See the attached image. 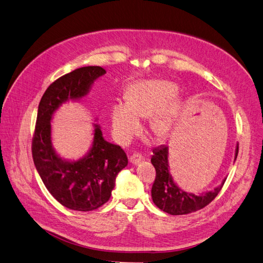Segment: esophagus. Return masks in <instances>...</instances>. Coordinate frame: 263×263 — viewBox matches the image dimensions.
<instances>
[{
	"instance_id": "obj_1",
	"label": "esophagus",
	"mask_w": 263,
	"mask_h": 263,
	"mask_svg": "<svg viewBox=\"0 0 263 263\" xmlns=\"http://www.w3.org/2000/svg\"><path fill=\"white\" fill-rule=\"evenodd\" d=\"M129 160H130V163H131L132 165H138V164H140V163L142 162V160H143V156H142L141 154H139V153H135V154H132V155L130 156Z\"/></svg>"
}]
</instances>
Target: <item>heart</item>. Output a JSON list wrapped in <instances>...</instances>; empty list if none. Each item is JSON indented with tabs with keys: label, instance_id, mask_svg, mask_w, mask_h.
I'll return each instance as SVG.
<instances>
[{
	"label": "heart",
	"instance_id": "obj_1",
	"mask_svg": "<svg viewBox=\"0 0 263 263\" xmlns=\"http://www.w3.org/2000/svg\"><path fill=\"white\" fill-rule=\"evenodd\" d=\"M176 87L166 81H140L132 84L126 98L118 100L111 109L110 123L115 139L129 143L142 130L141 117H151L152 129L165 135L172 130L176 106Z\"/></svg>",
	"mask_w": 263,
	"mask_h": 263
}]
</instances>
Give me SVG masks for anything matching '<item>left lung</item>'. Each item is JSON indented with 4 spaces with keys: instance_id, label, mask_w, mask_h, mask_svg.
Here are the masks:
<instances>
[{
    "instance_id": "8db88e82",
    "label": "left lung",
    "mask_w": 263,
    "mask_h": 263,
    "mask_svg": "<svg viewBox=\"0 0 263 263\" xmlns=\"http://www.w3.org/2000/svg\"><path fill=\"white\" fill-rule=\"evenodd\" d=\"M237 154H238V146L236 147L235 159ZM151 162L156 171V177L152 187V199L158 209L171 215L189 214L205 208L221 192L225 182L224 180L213 191L196 196L181 190L174 182L169 174L168 147L166 145H160L153 149Z\"/></svg>"
}]
</instances>
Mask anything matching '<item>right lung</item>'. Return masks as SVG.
I'll use <instances>...</instances> for the list:
<instances>
[{
	"instance_id": "right-lung-1",
	"label": "right lung",
	"mask_w": 263,
	"mask_h": 263,
	"mask_svg": "<svg viewBox=\"0 0 263 263\" xmlns=\"http://www.w3.org/2000/svg\"><path fill=\"white\" fill-rule=\"evenodd\" d=\"M106 73L101 66H84L59 78L45 91L38 107L31 153L37 172L51 196L67 209L88 212L104 205L116 177L128 165L124 151L104 140L95 125L89 153L76 162L59 157L51 144V118L62 103L85 96L91 84Z\"/></svg>"
}]
</instances>
